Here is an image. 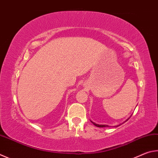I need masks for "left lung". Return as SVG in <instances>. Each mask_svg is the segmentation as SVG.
I'll use <instances>...</instances> for the list:
<instances>
[{
    "label": "left lung",
    "instance_id": "obj_1",
    "mask_svg": "<svg viewBox=\"0 0 158 158\" xmlns=\"http://www.w3.org/2000/svg\"><path fill=\"white\" fill-rule=\"evenodd\" d=\"M127 119V120H128ZM91 122L93 123V124L94 125V126H96V127H108V125H102V124H95V123H94V122H93L91 121ZM118 126H120V125H118ZM118 126H117V127H118Z\"/></svg>",
    "mask_w": 158,
    "mask_h": 158
}]
</instances>
